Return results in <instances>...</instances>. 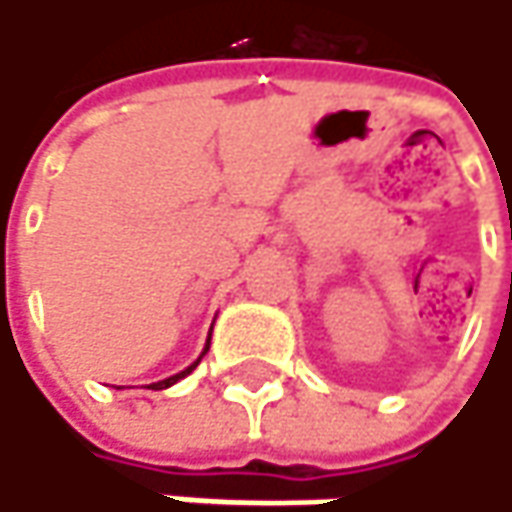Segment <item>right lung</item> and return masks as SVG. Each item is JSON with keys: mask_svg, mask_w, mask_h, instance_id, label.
<instances>
[{"mask_svg": "<svg viewBox=\"0 0 512 512\" xmlns=\"http://www.w3.org/2000/svg\"><path fill=\"white\" fill-rule=\"evenodd\" d=\"M207 350H210V341H207V347H204V353H207ZM204 353H201V356H204ZM198 361H201V358H198ZM198 361H192V364H189L186 370H180V373H174V376H168V379H159V382H151L148 388H154V391H162V388H168V385H174L177 379H183V376H189V373H192V370L198 367Z\"/></svg>", "mask_w": 512, "mask_h": 512, "instance_id": "right-lung-1", "label": "right lung"}]
</instances>
